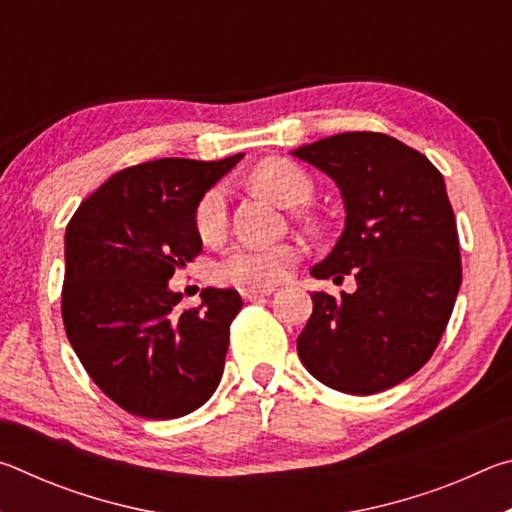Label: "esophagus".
I'll use <instances>...</instances> for the list:
<instances>
[{
    "mask_svg": "<svg viewBox=\"0 0 512 512\" xmlns=\"http://www.w3.org/2000/svg\"><path fill=\"white\" fill-rule=\"evenodd\" d=\"M271 293H273V289H244L241 291V298L248 302H257L266 296H271Z\"/></svg>",
    "mask_w": 512,
    "mask_h": 512,
    "instance_id": "1",
    "label": "esophagus"
}]
</instances>
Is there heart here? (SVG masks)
<instances>
[{"mask_svg":"<svg viewBox=\"0 0 512 512\" xmlns=\"http://www.w3.org/2000/svg\"><path fill=\"white\" fill-rule=\"evenodd\" d=\"M259 189L284 205H298L311 192V180L298 164L289 160H266L253 171ZM228 228V192L223 185L207 189L196 205V230L203 241H216ZM300 257L298 244L253 246L241 244L230 250L219 264L216 277L221 282L244 289H262L280 282L291 264Z\"/></svg>","mask_w":512,"mask_h":512,"instance_id":"obj_1","label":"heart"}]
</instances>
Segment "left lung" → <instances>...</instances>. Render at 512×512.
I'll return each instance as SVG.
<instances>
[{
  "instance_id": "obj_1",
  "label": "left lung",
  "mask_w": 512,
  "mask_h": 512,
  "mask_svg": "<svg viewBox=\"0 0 512 512\" xmlns=\"http://www.w3.org/2000/svg\"><path fill=\"white\" fill-rule=\"evenodd\" d=\"M341 189L345 228L318 280L354 275L357 291H314L298 357L350 395L393 388L438 348L461 289V250L443 173L391 135L354 131L291 151Z\"/></svg>"
}]
</instances>
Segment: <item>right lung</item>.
Segmentation results:
<instances>
[{"label":"right lung","instance_id":"right-lung-1","mask_svg":"<svg viewBox=\"0 0 512 512\" xmlns=\"http://www.w3.org/2000/svg\"><path fill=\"white\" fill-rule=\"evenodd\" d=\"M241 158L135 164L85 198L67 225V339L94 384L140 418L192 413L221 381L241 296L207 287L201 305L180 311L169 280L203 250L198 201Z\"/></svg>","mask_w":512,"mask_h":512}]
</instances>
